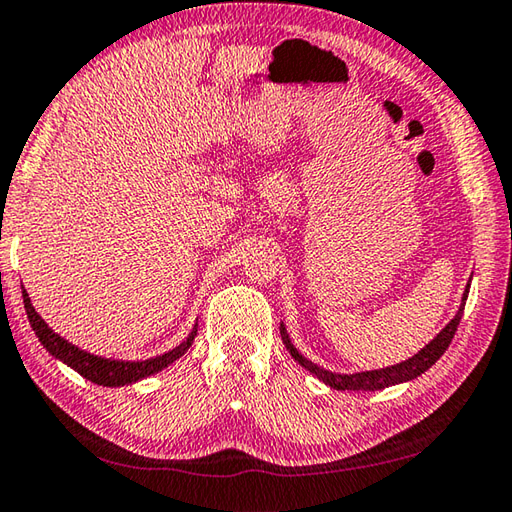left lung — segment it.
I'll return each mask as SVG.
<instances>
[{
    "instance_id": "8db88e82",
    "label": "left lung",
    "mask_w": 512,
    "mask_h": 512,
    "mask_svg": "<svg viewBox=\"0 0 512 512\" xmlns=\"http://www.w3.org/2000/svg\"><path fill=\"white\" fill-rule=\"evenodd\" d=\"M466 298H468V287H466V294H464V303H461L457 316L452 318V321L446 327H443V330L426 347H423L419 354H414L412 359L392 365V368H383V370L359 372V374H334V372H327V370L318 368V365H314L312 361H307L305 356H301V354L296 352V347L292 345V341H289V336H287L283 325H281V334H283V343H285V347L289 350V354L294 356V361L301 363L305 370H310L312 374H316L318 379L330 385V388H334V390H356V392L383 390V388H388V385H394V383H403V381L417 379L419 374H423L428 368H432V365H435L441 359V354L448 350L452 336H455V332H457V325H459L461 314H464V307H466Z\"/></svg>"
}]
</instances>
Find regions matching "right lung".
Returning <instances> with one entry per match:
<instances>
[{"label":"right lung","instance_id":"right-lung-1","mask_svg":"<svg viewBox=\"0 0 512 512\" xmlns=\"http://www.w3.org/2000/svg\"><path fill=\"white\" fill-rule=\"evenodd\" d=\"M22 296H24V307H26L28 321H31L33 332L37 334V339L42 341L46 350L51 352L55 359L64 361L75 372H80L84 379H89V381L98 383V385H109V388L140 381V379H144V376H149L153 372H160L162 368H167L169 363L180 359V356L189 350L191 341H194V336L198 332V327H194V332L189 334V339L185 343L173 347V350L167 352V354L156 356V359H149V361H111V359H102V356H93L89 352L80 350V347L71 345L69 341H64L62 336L55 334L51 327H48L42 321V316L35 312L31 298H28V294H26V289H22Z\"/></svg>","mask_w":512,"mask_h":512}]
</instances>
